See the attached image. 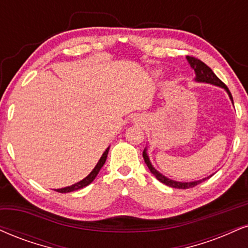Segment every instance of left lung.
I'll list each match as a JSON object with an SVG mask.
<instances>
[{
	"mask_svg": "<svg viewBox=\"0 0 248 248\" xmlns=\"http://www.w3.org/2000/svg\"><path fill=\"white\" fill-rule=\"evenodd\" d=\"M187 60H188L190 67L193 68L194 71H195L196 74V78L195 80H198V82H204V83H210V84H214V85H217V86H222V88H224L226 92L229 93V97L230 99L232 100V103H233V98H232V94L231 92L229 91L228 86H226L224 83L220 80L218 77L214 74V71L210 69L209 67H208L207 64L204 63V62H202L201 60L194 58V56H187ZM143 158H144V162L147 164V166L150 170V172L153 173V174L156 177L158 180L160 181V183L165 184L166 186H170V187H173V188H179V189H187V188H193V187H195L196 185L203 183L205 179H202V180H198V181H192V183H179V181H174V180H171V179L164 177L162 173H159L157 171L156 169L154 168L153 165H151L150 160H149V157L147 153H145V150L143 151Z\"/></svg>",
	"mask_w": 248,
	"mask_h": 248,
	"instance_id": "8db88e82",
	"label": "left lung"
}]
</instances>
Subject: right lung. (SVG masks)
Here are the masks:
<instances>
[{
  "label": "right lung",
  "instance_id": "obj_1",
  "mask_svg": "<svg viewBox=\"0 0 248 248\" xmlns=\"http://www.w3.org/2000/svg\"><path fill=\"white\" fill-rule=\"evenodd\" d=\"M108 149L107 148L105 150V153L103 154V156H101V158L99 159V162L97 163V165H95V168L92 170V172L90 173V174L88 175V177L83 179V180H80L79 183H77L75 185H71V186H68V187H64V188H61V189H55L56 192L59 193H70V192H75V190H78L80 188H83V187L88 186V185H90L92 181L94 180V178L97 177V174L99 173L100 169L103 168V165L105 164L106 162V158H107V154H108Z\"/></svg>",
  "mask_w": 248,
  "mask_h": 248
}]
</instances>
